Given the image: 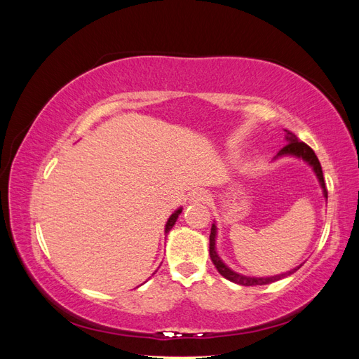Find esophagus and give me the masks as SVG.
Listing matches in <instances>:
<instances>
[{"label": "esophagus", "mask_w": 359, "mask_h": 359, "mask_svg": "<svg viewBox=\"0 0 359 359\" xmlns=\"http://www.w3.org/2000/svg\"><path fill=\"white\" fill-rule=\"evenodd\" d=\"M208 199H210V194H208V191L203 190V189L193 190L191 194H190L191 202H206Z\"/></svg>", "instance_id": "obj_1"}]
</instances>
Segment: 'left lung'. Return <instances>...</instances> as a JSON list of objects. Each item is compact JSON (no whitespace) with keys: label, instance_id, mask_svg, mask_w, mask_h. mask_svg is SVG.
Listing matches in <instances>:
<instances>
[{"label":"left lung","instance_id":"obj_1","mask_svg":"<svg viewBox=\"0 0 359 359\" xmlns=\"http://www.w3.org/2000/svg\"><path fill=\"white\" fill-rule=\"evenodd\" d=\"M286 132V145L281 148L278 151V156H297V157H301L302 160H306L309 165H311L313 170L316 172V175L319 178V182L320 186L323 189V196L328 199V190L327 187H325V181H323V172H322V166L319 163V158L316 157V154H314V151L307 145L301 142V140L297 137V135H293L292 132H289V130H285ZM215 224H212L211 227V233H210V256H211V260L214 266L217 268V271L219 273L227 278L229 281H233V283L236 285H241V286H256V285H268V283H274V281L280 280V278H285L290 274L295 273V271H298L302 264L297 268H293L292 271H289V273H285V274H280V276H274V277H245V276H241L235 273V271L227 268L223 262L222 259L219 257V255H217L215 252Z\"/></svg>","mask_w":359,"mask_h":359}]
</instances>
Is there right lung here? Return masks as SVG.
<instances>
[{
  "label": "right lung",
  "mask_w": 359,
  "mask_h": 359,
  "mask_svg": "<svg viewBox=\"0 0 359 359\" xmlns=\"http://www.w3.org/2000/svg\"><path fill=\"white\" fill-rule=\"evenodd\" d=\"M181 208L178 210V211H175V212H173L170 217H169V220H168V223H166V227H165V233H168L170 229H172V227H173V224H175V222H177V219H178V215L181 214Z\"/></svg>",
  "instance_id": "obj_1"
}]
</instances>
